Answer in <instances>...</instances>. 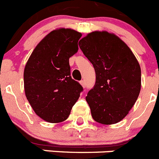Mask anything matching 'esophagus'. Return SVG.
Instances as JSON below:
<instances>
[{
    "mask_svg": "<svg viewBox=\"0 0 159 159\" xmlns=\"http://www.w3.org/2000/svg\"><path fill=\"white\" fill-rule=\"evenodd\" d=\"M80 84L82 85L83 87H84V88L85 87V82H84V80H81L80 81Z\"/></svg>",
    "mask_w": 159,
    "mask_h": 159,
    "instance_id": "esophagus-1",
    "label": "esophagus"
}]
</instances>
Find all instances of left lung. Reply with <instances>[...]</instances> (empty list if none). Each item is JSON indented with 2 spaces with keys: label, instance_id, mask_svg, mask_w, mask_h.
Here are the masks:
<instances>
[{
  "label": "left lung",
  "instance_id": "1",
  "mask_svg": "<svg viewBox=\"0 0 159 159\" xmlns=\"http://www.w3.org/2000/svg\"><path fill=\"white\" fill-rule=\"evenodd\" d=\"M79 45L95 71L86 100L97 123L115 124L127 116L141 89V68L128 46L107 32H92Z\"/></svg>",
  "mask_w": 159,
  "mask_h": 159
}]
</instances>
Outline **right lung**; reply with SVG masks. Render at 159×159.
I'll return each mask as SVG.
<instances>
[{
    "label": "right lung",
    "instance_id": "right-lung-1",
    "mask_svg": "<svg viewBox=\"0 0 159 159\" xmlns=\"http://www.w3.org/2000/svg\"><path fill=\"white\" fill-rule=\"evenodd\" d=\"M81 36L73 29L53 30L38 43L25 65V95L35 113L49 123L66 120L84 90L71 78L69 65Z\"/></svg>",
    "mask_w": 159,
    "mask_h": 159
}]
</instances>
